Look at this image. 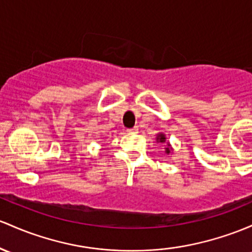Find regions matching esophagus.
<instances>
[{
	"label": "esophagus",
	"instance_id": "esophagus-1",
	"mask_svg": "<svg viewBox=\"0 0 252 252\" xmlns=\"http://www.w3.org/2000/svg\"><path fill=\"white\" fill-rule=\"evenodd\" d=\"M137 131H139V128H137V126H134V128L126 129V132H128V134H135V132H137Z\"/></svg>",
	"mask_w": 252,
	"mask_h": 252
}]
</instances>
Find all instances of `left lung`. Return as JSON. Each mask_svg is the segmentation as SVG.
<instances>
[{
	"mask_svg": "<svg viewBox=\"0 0 252 252\" xmlns=\"http://www.w3.org/2000/svg\"><path fill=\"white\" fill-rule=\"evenodd\" d=\"M157 141H158V142L164 143V142H166V137H165V135H164V134H158V136H157ZM171 151H172V148H171V145H170V143L167 142V147L165 148V153H166V154H170V153H171Z\"/></svg>",
	"mask_w": 252,
	"mask_h": 252,
	"instance_id": "8db88e82",
	"label": "left lung"
}]
</instances>
